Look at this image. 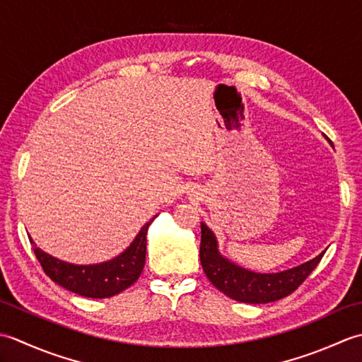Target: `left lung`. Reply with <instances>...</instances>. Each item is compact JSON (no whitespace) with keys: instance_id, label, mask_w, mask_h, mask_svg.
I'll use <instances>...</instances> for the list:
<instances>
[{"instance_id":"8db88e82","label":"left lung","mask_w":362,"mask_h":362,"mask_svg":"<svg viewBox=\"0 0 362 362\" xmlns=\"http://www.w3.org/2000/svg\"><path fill=\"white\" fill-rule=\"evenodd\" d=\"M323 253L289 270L276 272V274H259V272L240 267L220 253L216 234L209 230L208 225L202 222L200 261L204 274L220 292L240 303H270V301L287 297L317 267Z\"/></svg>"}]
</instances>
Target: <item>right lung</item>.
<instances>
[{
  "instance_id": "right-lung-1",
  "label": "right lung",
  "mask_w": 362,
  "mask_h": 362,
  "mask_svg": "<svg viewBox=\"0 0 362 362\" xmlns=\"http://www.w3.org/2000/svg\"><path fill=\"white\" fill-rule=\"evenodd\" d=\"M154 218L156 216L140 228L134 240L123 253L100 264H71L57 259L37 247L31 235L29 242L34 245V253L43 272L56 284L81 297L109 298L128 289L142 274L146 255V233Z\"/></svg>"
}]
</instances>
